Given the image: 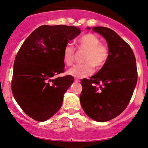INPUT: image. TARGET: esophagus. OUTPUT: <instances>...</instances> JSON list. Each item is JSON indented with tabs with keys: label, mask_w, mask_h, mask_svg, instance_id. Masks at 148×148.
<instances>
[{
	"label": "esophagus",
	"mask_w": 148,
	"mask_h": 148,
	"mask_svg": "<svg viewBox=\"0 0 148 148\" xmlns=\"http://www.w3.org/2000/svg\"><path fill=\"white\" fill-rule=\"evenodd\" d=\"M75 83H79V82H80V80H79L78 78H75Z\"/></svg>",
	"instance_id": "esophagus-1"
}]
</instances>
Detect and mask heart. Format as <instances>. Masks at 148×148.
Listing matches in <instances>:
<instances>
[{"instance_id": "heart-1", "label": "heart", "mask_w": 148, "mask_h": 148, "mask_svg": "<svg viewBox=\"0 0 148 148\" xmlns=\"http://www.w3.org/2000/svg\"><path fill=\"white\" fill-rule=\"evenodd\" d=\"M79 50L86 51L82 65H77L68 70V74L73 77L80 78L90 75L93 73L94 67L101 69L107 62L109 56V49L104 45L101 44V40L96 35L88 33L80 36L77 40ZM75 49L72 45L68 44L62 52V58L65 64L71 66L74 63Z\"/></svg>"}]
</instances>
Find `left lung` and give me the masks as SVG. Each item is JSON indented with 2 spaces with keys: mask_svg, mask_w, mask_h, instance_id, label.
Returning <instances> with one entry per match:
<instances>
[{
  "mask_svg": "<svg viewBox=\"0 0 148 148\" xmlns=\"http://www.w3.org/2000/svg\"><path fill=\"white\" fill-rule=\"evenodd\" d=\"M93 30L106 39L109 56L97 73L81 80L80 101L89 117L104 122L119 116L129 104L137 84V65L132 49L114 31L103 26Z\"/></svg>",
  "mask_w": 148,
  "mask_h": 148,
  "instance_id": "1",
  "label": "left lung"
}]
</instances>
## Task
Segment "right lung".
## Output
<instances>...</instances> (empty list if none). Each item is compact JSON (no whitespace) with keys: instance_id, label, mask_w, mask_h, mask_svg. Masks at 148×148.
<instances>
[{"instance_id":"1","label":"right lung","mask_w":148,"mask_h":148,"mask_svg":"<svg viewBox=\"0 0 148 148\" xmlns=\"http://www.w3.org/2000/svg\"><path fill=\"white\" fill-rule=\"evenodd\" d=\"M80 32L76 26L43 25L26 38L18 50L11 89L20 107L34 120L45 122L60 109L74 78L55 77L64 72V47Z\"/></svg>"}]
</instances>
